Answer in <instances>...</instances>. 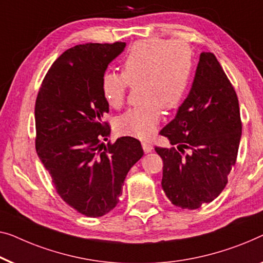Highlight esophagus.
Wrapping results in <instances>:
<instances>
[{
    "label": "esophagus",
    "mask_w": 263,
    "mask_h": 263,
    "mask_svg": "<svg viewBox=\"0 0 263 263\" xmlns=\"http://www.w3.org/2000/svg\"><path fill=\"white\" fill-rule=\"evenodd\" d=\"M142 148L144 153H149V152H152V149H153V146H152L149 142H142Z\"/></svg>",
    "instance_id": "1"
}]
</instances>
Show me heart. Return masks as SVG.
Here are the masks:
<instances>
[{
	"label": "heart",
	"instance_id": "b5f03b06",
	"mask_svg": "<svg viewBox=\"0 0 263 263\" xmlns=\"http://www.w3.org/2000/svg\"><path fill=\"white\" fill-rule=\"evenodd\" d=\"M122 68L104 72L102 92L106 103L120 109L130 85L140 83L142 104L121 115L116 125L121 134L148 139L157 130L161 108H176L184 98L191 81L192 52L181 41L141 40L133 45Z\"/></svg>",
	"mask_w": 263,
	"mask_h": 263
}]
</instances>
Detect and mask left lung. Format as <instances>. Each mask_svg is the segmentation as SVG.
I'll return each mask as SVG.
<instances>
[{"mask_svg": "<svg viewBox=\"0 0 263 263\" xmlns=\"http://www.w3.org/2000/svg\"><path fill=\"white\" fill-rule=\"evenodd\" d=\"M160 134L178 144L155 147L172 204L195 210L218 197L237 159L242 121L237 95L214 53L200 54L187 98Z\"/></svg>", "mask_w": 263, "mask_h": 263, "instance_id": "8db88e82", "label": "left lung"}]
</instances>
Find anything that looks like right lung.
<instances>
[{
	"mask_svg": "<svg viewBox=\"0 0 263 263\" xmlns=\"http://www.w3.org/2000/svg\"><path fill=\"white\" fill-rule=\"evenodd\" d=\"M124 43L68 48L45 76L35 101V148L55 191L87 217H101L120 201L127 173L142 158L139 140L103 143L110 127L102 77Z\"/></svg>",
	"mask_w": 263,
	"mask_h": 263,
	"instance_id": "1",
	"label": "right lung"
}]
</instances>
